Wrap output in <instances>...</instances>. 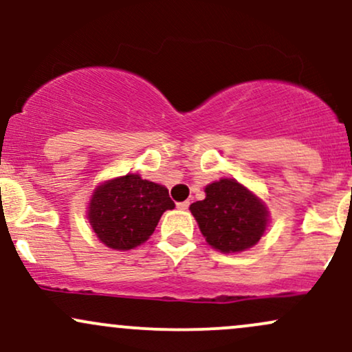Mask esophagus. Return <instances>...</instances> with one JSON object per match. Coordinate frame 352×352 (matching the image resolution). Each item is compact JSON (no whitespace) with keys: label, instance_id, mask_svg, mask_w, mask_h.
I'll return each mask as SVG.
<instances>
[{"label":"esophagus","instance_id":"34e87169","mask_svg":"<svg viewBox=\"0 0 352 352\" xmlns=\"http://www.w3.org/2000/svg\"><path fill=\"white\" fill-rule=\"evenodd\" d=\"M177 209H181V211H186V209L189 208V201H181V203L176 204Z\"/></svg>","mask_w":352,"mask_h":352}]
</instances>
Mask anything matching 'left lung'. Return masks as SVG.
Segmentation results:
<instances>
[{
  "instance_id": "left-lung-1",
  "label": "left lung",
  "mask_w": 352,
  "mask_h": 352,
  "mask_svg": "<svg viewBox=\"0 0 352 352\" xmlns=\"http://www.w3.org/2000/svg\"><path fill=\"white\" fill-rule=\"evenodd\" d=\"M206 197L191 209L201 232L214 250L239 252L254 246L266 231L267 211L261 201L234 179L206 186Z\"/></svg>"
}]
</instances>
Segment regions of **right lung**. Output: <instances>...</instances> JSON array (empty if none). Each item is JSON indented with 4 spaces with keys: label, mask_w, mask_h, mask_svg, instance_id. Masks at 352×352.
I'll list each match as a JSON object with an SVG mask.
<instances>
[{
    "label": "right lung",
    "mask_w": 352,
    "mask_h": 352,
    "mask_svg": "<svg viewBox=\"0 0 352 352\" xmlns=\"http://www.w3.org/2000/svg\"><path fill=\"white\" fill-rule=\"evenodd\" d=\"M175 208L168 189L138 175L108 181L91 197L88 218L101 243L128 251L155 232L161 214Z\"/></svg>",
    "instance_id": "right-lung-1"
}]
</instances>
